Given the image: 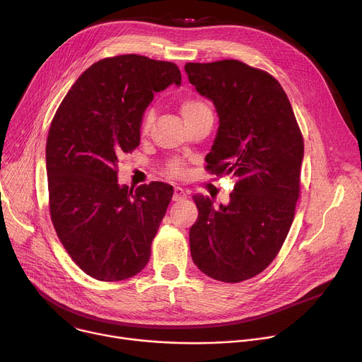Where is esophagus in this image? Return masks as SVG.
<instances>
[{
	"label": "esophagus",
	"instance_id": "obj_1",
	"mask_svg": "<svg viewBox=\"0 0 362 362\" xmlns=\"http://www.w3.org/2000/svg\"><path fill=\"white\" fill-rule=\"evenodd\" d=\"M185 198H187V192L181 187H175L174 188V195H173L174 202H182V199H185Z\"/></svg>",
	"mask_w": 362,
	"mask_h": 362
}]
</instances>
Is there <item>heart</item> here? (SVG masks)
I'll use <instances>...</instances> for the list:
<instances>
[{
  "mask_svg": "<svg viewBox=\"0 0 362 362\" xmlns=\"http://www.w3.org/2000/svg\"><path fill=\"white\" fill-rule=\"evenodd\" d=\"M206 110H210L209 106L204 102L198 100V99H185L182 102V105H181V113H182L185 120H189V119L195 117L197 115L203 113ZM152 120H153V113L152 112H146L144 119H142V124H141V134L142 135L148 134V131H149V128L152 125ZM170 173L173 175H180L182 173V167L180 164H173L170 167Z\"/></svg>",
  "mask_w": 362,
  "mask_h": 362,
  "instance_id": "heart-1",
  "label": "heart"
}]
</instances>
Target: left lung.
<instances>
[{
    "label": "left lung",
    "instance_id": "1",
    "mask_svg": "<svg viewBox=\"0 0 362 362\" xmlns=\"http://www.w3.org/2000/svg\"><path fill=\"white\" fill-rule=\"evenodd\" d=\"M184 69L218 116L207 168L235 180L227 204L192 197L198 218L189 228L191 257L216 280L243 282L273 262L291 230L303 138L284 88L269 73L238 60Z\"/></svg>",
    "mask_w": 362,
    "mask_h": 362
}]
</instances>
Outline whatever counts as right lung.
<instances>
[{
  "instance_id": "right-lung-1",
  "label": "right lung",
  "mask_w": 362,
  "mask_h": 362,
  "mask_svg": "<svg viewBox=\"0 0 362 362\" xmlns=\"http://www.w3.org/2000/svg\"><path fill=\"white\" fill-rule=\"evenodd\" d=\"M171 85L181 86L171 62L103 59L76 80L54 115L46 145L50 216L71 260L93 279L132 277L151 257L174 189L119 185L117 163L139 145L153 95Z\"/></svg>"
}]
</instances>
